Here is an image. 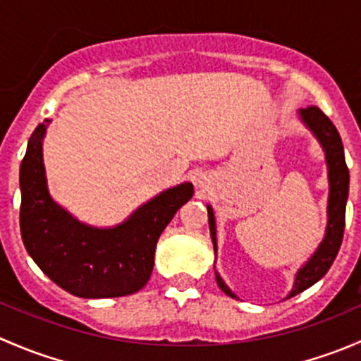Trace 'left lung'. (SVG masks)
Masks as SVG:
<instances>
[{
	"instance_id": "1",
	"label": "left lung",
	"mask_w": 361,
	"mask_h": 361,
	"mask_svg": "<svg viewBox=\"0 0 361 361\" xmlns=\"http://www.w3.org/2000/svg\"><path fill=\"white\" fill-rule=\"evenodd\" d=\"M302 120L305 126L314 133L319 143L323 145V150L326 155V164H329V181H330V195H329V224H326V234L322 241L316 253L309 258L307 264L297 272L293 290L288 297H295L297 293L304 292L305 288L314 285L316 281L326 274L330 265L336 260L338 248H341L342 235H344L345 225V202H348L349 194V169L345 166L344 147H342L341 134L332 123V120L325 115L319 108L307 106L300 110ZM207 220H209V232L213 239L214 253H216V228H214V214L213 209L207 206ZM216 274V272H214ZM216 283L228 297H235L228 290V286L221 281L220 276L216 274Z\"/></svg>"
}]
</instances>
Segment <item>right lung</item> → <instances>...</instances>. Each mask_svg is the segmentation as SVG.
<instances>
[{
    "label": "right lung",
    "instance_id": "obj_1",
    "mask_svg": "<svg viewBox=\"0 0 361 361\" xmlns=\"http://www.w3.org/2000/svg\"><path fill=\"white\" fill-rule=\"evenodd\" d=\"M45 130V123L36 127L20 164V235L25 250L57 286L76 297L136 293L154 271L160 234L190 201L194 187L181 183L162 192L118 227L83 225L57 206L47 190L42 155Z\"/></svg>",
    "mask_w": 361,
    "mask_h": 361
}]
</instances>
